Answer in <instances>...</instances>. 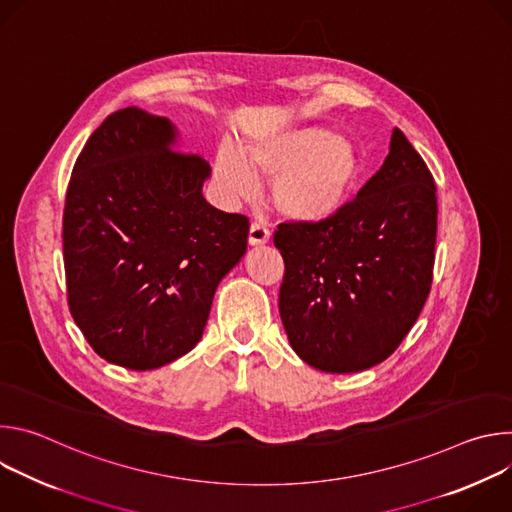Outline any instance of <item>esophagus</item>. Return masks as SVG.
<instances>
[{"mask_svg": "<svg viewBox=\"0 0 512 512\" xmlns=\"http://www.w3.org/2000/svg\"><path fill=\"white\" fill-rule=\"evenodd\" d=\"M269 239H271V233H269V229H267L265 223H253V225H251V229H249V243H251L253 247L265 245Z\"/></svg>", "mask_w": 512, "mask_h": 512, "instance_id": "1", "label": "esophagus"}]
</instances>
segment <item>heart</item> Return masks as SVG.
<instances>
[{"mask_svg":"<svg viewBox=\"0 0 512 512\" xmlns=\"http://www.w3.org/2000/svg\"><path fill=\"white\" fill-rule=\"evenodd\" d=\"M245 160L231 150L216 158V176L233 196L255 190V174L273 176L271 202L279 214L298 223L332 218L360 180L354 145L326 127H298L247 143Z\"/></svg>","mask_w":512,"mask_h":512,"instance_id":"b5f03b06","label":"heart"}]
</instances>
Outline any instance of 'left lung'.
<instances>
[{
    "mask_svg": "<svg viewBox=\"0 0 512 512\" xmlns=\"http://www.w3.org/2000/svg\"><path fill=\"white\" fill-rule=\"evenodd\" d=\"M437 233L435 182L395 129L381 170L322 223H281L279 314L310 367L358 373L389 358L429 296Z\"/></svg>",
    "mask_w": 512,
    "mask_h": 512,
    "instance_id": "1",
    "label": "left lung"
}]
</instances>
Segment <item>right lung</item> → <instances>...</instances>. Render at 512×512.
<instances>
[{"label": "right lung", "mask_w": 512, "mask_h": 512, "mask_svg": "<svg viewBox=\"0 0 512 512\" xmlns=\"http://www.w3.org/2000/svg\"><path fill=\"white\" fill-rule=\"evenodd\" d=\"M208 162L170 119L125 107L89 137L66 190L68 308L91 348L152 371L202 338L216 285L247 251L249 218L206 202Z\"/></svg>", "instance_id": "1"}]
</instances>
